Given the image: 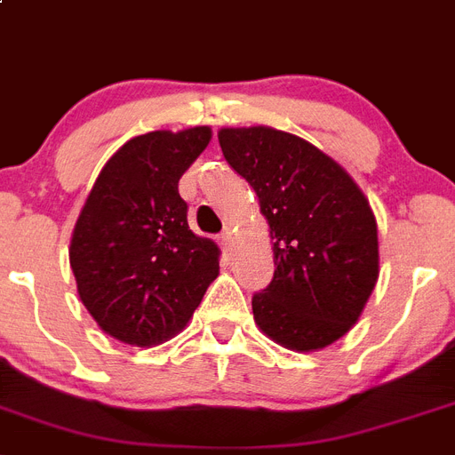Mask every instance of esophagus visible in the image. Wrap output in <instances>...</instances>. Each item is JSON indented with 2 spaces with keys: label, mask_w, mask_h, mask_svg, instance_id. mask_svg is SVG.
Segmentation results:
<instances>
[{
  "label": "esophagus",
  "mask_w": 455,
  "mask_h": 455,
  "mask_svg": "<svg viewBox=\"0 0 455 455\" xmlns=\"http://www.w3.org/2000/svg\"><path fill=\"white\" fill-rule=\"evenodd\" d=\"M222 247H224V250H227V251L233 247V233H231V228H227V231L222 233Z\"/></svg>",
  "instance_id": "obj_1"
}]
</instances>
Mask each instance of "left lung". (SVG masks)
<instances>
[{"label": "left lung", "instance_id": "8db88e82", "mask_svg": "<svg viewBox=\"0 0 455 455\" xmlns=\"http://www.w3.org/2000/svg\"><path fill=\"white\" fill-rule=\"evenodd\" d=\"M220 146L259 196L275 276L251 298L263 334L298 353L341 339L378 282V224L346 169L291 132L222 128Z\"/></svg>", "mask_w": 455, "mask_h": 455}]
</instances>
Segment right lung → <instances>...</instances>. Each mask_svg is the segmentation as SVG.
<instances>
[{"instance_id":"1","label":"right lung","mask_w":455,"mask_h":455,"mask_svg":"<svg viewBox=\"0 0 455 455\" xmlns=\"http://www.w3.org/2000/svg\"><path fill=\"white\" fill-rule=\"evenodd\" d=\"M211 128L156 130L125 141L86 196L70 267L100 330L151 347L179 334L220 275V247L188 224L179 180Z\"/></svg>"}]
</instances>
